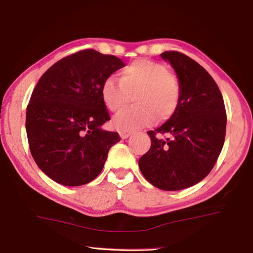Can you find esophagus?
<instances>
[{"instance_id":"1","label":"esophagus","mask_w":253,"mask_h":253,"mask_svg":"<svg viewBox=\"0 0 253 253\" xmlns=\"http://www.w3.org/2000/svg\"><path fill=\"white\" fill-rule=\"evenodd\" d=\"M119 133H120V136L122 138H127V137L131 135V131H120Z\"/></svg>"}]
</instances>
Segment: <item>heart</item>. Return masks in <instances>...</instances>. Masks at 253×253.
I'll use <instances>...</instances> for the list:
<instances>
[{"mask_svg": "<svg viewBox=\"0 0 253 253\" xmlns=\"http://www.w3.org/2000/svg\"><path fill=\"white\" fill-rule=\"evenodd\" d=\"M101 95L112 112L123 108L133 95L135 105L122 109L112 121L121 131H131L152 124L156 119L163 122L172 117L180 105L181 85L165 65L137 60L122 70L120 79H105Z\"/></svg>", "mask_w": 253, "mask_h": 253, "instance_id": "obj_1", "label": "heart"}]
</instances>
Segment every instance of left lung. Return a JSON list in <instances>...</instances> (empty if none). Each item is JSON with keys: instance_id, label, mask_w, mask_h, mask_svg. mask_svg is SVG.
Segmentation results:
<instances>
[{"instance_id": "1", "label": "left lung", "mask_w": 253, "mask_h": 253, "mask_svg": "<svg viewBox=\"0 0 253 253\" xmlns=\"http://www.w3.org/2000/svg\"><path fill=\"white\" fill-rule=\"evenodd\" d=\"M161 56L176 72L181 101L166 123L147 132L151 146L138 167L157 188L174 191L198 184L212 170L224 146L227 117L221 91L199 63L177 51Z\"/></svg>"}]
</instances>
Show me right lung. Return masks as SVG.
<instances>
[{
  "instance_id": "1",
  "label": "right lung",
  "mask_w": 253,
  "mask_h": 253,
  "mask_svg": "<svg viewBox=\"0 0 253 253\" xmlns=\"http://www.w3.org/2000/svg\"><path fill=\"white\" fill-rule=\"evenodd\" d=\"M125 64L85 49L65 56L41 77L26 110L31 156L39 168L65 186L85 185L100 174L121 137L101 126L109 121L101 87Z\"/></svg>"
}]
</instances>
